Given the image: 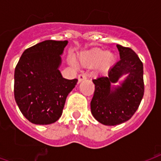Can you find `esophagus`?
I'll return each mask as SVG.
<instances>
[{"label":"esophagus","instance_id":"esophagus-1","mask_svg":"<svg viewBox=\"0 0 161 161\" xmlns=\"http://www.w3.org/2000/svg\"><path fill=\"white\" fill-rule=\"evenodd\" d=\"M86 78H87V76L84 74V73H81V74H79V75L78 76V82L80 83V82H82V81L85 80Z\"/></svg>","mask_w":161,"mask_h":161}]
</instances>
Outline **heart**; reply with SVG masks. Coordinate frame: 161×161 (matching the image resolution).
Here are the masks:
<instances>
[{"mask_svg": "<svg viewBox=\"0 0 161 161\" xmlns=\"http://www.w3.org/2000/svg\"><path fill=\"white\" fill-rule=\"evenodd\" d=\"M80 63L87 67L99 65L101 69L105 70L115 61V55L101 48H93L89 51L83 52L79 54ZM73 63V61L71 60Z\"/></svg>", "mask_w": 161, "mask_h": 161, "instance_id": "1", "label": "heart"}]
</instances>
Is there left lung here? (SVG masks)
Listing matches in <instances>:
<instances>
[{"label":"left lung","mask_w":161,"mask_h":161,"mask_svg":"<svg viewBox=\"0 0 161 161\" xmlns=\"http://www.w3.org/2000/svg\"><path fill=\"white\" fill-rule=\"evenodd\" d=\"M120 60L108 71L107 77L93 79L95 86L91 100V113L104 125H120L132 117L142 100L145 85L143 63L130 47L117 45ZM124 74L127 78L120 86H111Z\"/></svg>","instance_id":"1"}]
</instances>
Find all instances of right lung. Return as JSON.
Instances as JSON below:
<instances>
[{"label":"right lung","instance_id":"add662e5","mask_svg":"<svg viewBox=\"0 0 161 161\" xmlns=\"http://www.w3.org/2000/svg\"><path fill=\"white\" fill-rule=\"evenodd\" d=\"M68 41L46 40L26 49L16 64L14 96L21 114L35 125L61 117L66 98L78 79L63 78L58 69Z\"/></svg>","mask_w":161,"mask_h":161}]
</instances>
